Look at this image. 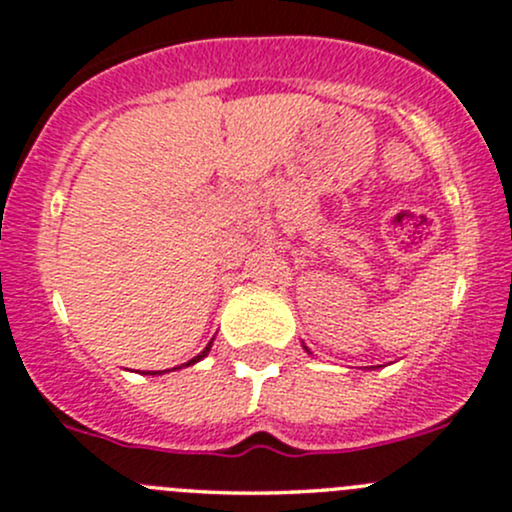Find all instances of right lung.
I'll return each instance as SVG.
<instances>
[{
    "label": "right lung",
    "mask_w": 512,
    "mask_h": 512,
    "mask_svg": "<svg viewBox=\"0 0 512 512\" xmlns=\"http://www.w3.org/2000/svg\"><path fill=\"white\" fill-rule=\"evenodd\" d=\"M209 347H211V345H209ZM209 347H206V350H204V352H201V355H196V357H194V359H189V362H187V367H189V364H194V362H199V359H201V357H206V352H209ZM153 374H160V372H153Z\"/></svg>",
    "instance_id": "add662e5"
}]
</instances>
